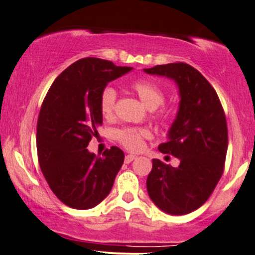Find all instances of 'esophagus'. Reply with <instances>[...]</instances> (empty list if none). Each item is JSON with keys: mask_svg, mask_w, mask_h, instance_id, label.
I'll return each instance as SVG.
<instances>
[{"mask_svg": "<svg viewBox=\"0 0 255 255\" xmlns=\"http://www.w3.org/2000/svg\"><path fill=\"white\" fill-rule=\"evenodd\" d=\"M135 159V156L134 154H127V156H125V163L127 164H128V163H131L132 160H134Z\"/></svg>", "mask_w": 255, "mask_h": 255, "instance_id": "1", "label": "esophagus"}]
</instances>
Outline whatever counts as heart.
Masks as SVG:
<instances>
[{
    "instance_id": "heart-1",
    "label": "heart",
    "mask_w": 255,
    "mask_h": 255,
    "mask_svg": "<svg viewBox=\"0 0 255 255\" xmlns=\"http://www.w3.org/2000/svg\"><path fill=\"white\" fill-rule=\"evenodd\" d=\"M130 87L140 98V101L150 110L153 111L152 118L154 121L161 124L168 123L171 118L170 109L165 107L158 109V107L163 104L165 101V92L159 85L148 81V79H137V81L132 82ZM116 101H117V92L115 89L112 87L104 88L101 94V98H99V108L105 118H111L114 116ZM148 135H150V132L146 128H124L115 132L116 140L127 150L132 152L140 151L144 146V140Z\"/></svg>"
}]
</instances>
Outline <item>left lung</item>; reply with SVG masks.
<instances>
[{
	"label": "left lung",
	"mask_w": 255,
	"mask_h": 255,
	"mask_svg": "<svg viewBox=\"0 0 255 255\" xmlns=\"http://www.w3.org/2000/svg\"><path fill=\"white\" fill-rule=\"evenodd\" d=\"M144 71L174 79L180 94L168 140L158 146L180 164L173 167L152 159L148 196L165 213H191L206 203L224 173L229 133L223 105L210 82L187 63L156 65Z\"/></svg>",
	"instance_id": "8db88e82"
}]
</instances>
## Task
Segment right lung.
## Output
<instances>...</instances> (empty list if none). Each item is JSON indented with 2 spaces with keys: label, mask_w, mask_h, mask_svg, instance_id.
Segmentation results:
<instances>
[{
  "label": "right lung",
  "mask_w": 255,
  "mask_h": 255,
  "mask_svg": "<svg viewBox=\"0 0 255 255\" xmlns=\"http://www.w3.org/2000/svg\"><path fill=\"white\" fill-rule=\"evenodd\" d=\"M131 70L105 59L82 58L55 79L43 101L36 134L38 164L52 192L69 207H95L114 186L124 152L111 146L96 157L87 147L103 123L102 91Z\"/></svg>",
  "instance_id": "right-lung-1"
}]
</instances>
